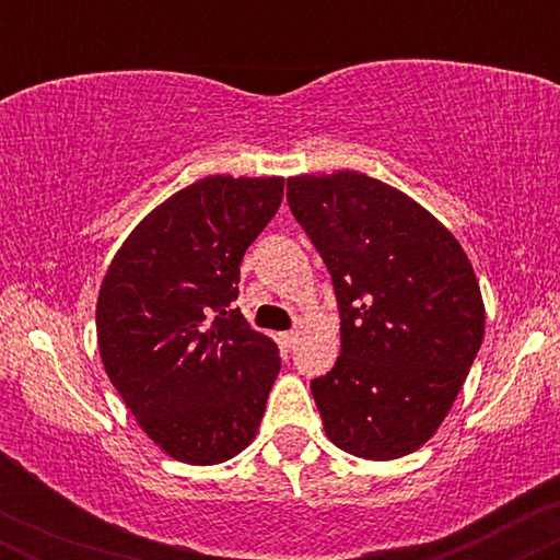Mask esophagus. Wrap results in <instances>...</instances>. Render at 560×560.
I'll use <instances>...</instances> for the list:
<instances>
[{
  "label": "esophagus",
  "mask_w": 560,
  "mask_h": 560,
  "mask_svg": "<svg viewBox=\"0 0 560 560\" xmlns=\"http://www.w3.org/2000/svg\"><path fill=\"white\" fill-rule=\"evenodd\" d=\"M279 345L284 347V350H292V347L298 345V331H284V334H279Z\"/></svg>",
  "instance_id": "34e87169"
}]
</instances>
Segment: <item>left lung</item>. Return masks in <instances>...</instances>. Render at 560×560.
Returning a JSON list of instances; mask_svg holds the SVG:
<instances>
[{"label":"left lung","mask_w":560,"mask_h":560,"mask_svg":"<svg viewBox=\"0 0 560 560\" xmlns=\"http://www.w3.org/2000/svg\"><path fill=\"white\" fill-rule=\"evenodd\" d=\"M287 199L342 318V355L311 384L326 436L358 458H402L445 421L485 339L471 262L429 210L365 173L292 176Z\"/></svg>","instance_id":"1"}]
</instances>
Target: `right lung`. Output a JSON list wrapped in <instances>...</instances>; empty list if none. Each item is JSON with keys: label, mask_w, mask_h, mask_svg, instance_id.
Wrapping results in <instances>:
<instances>
[{"label": "right lung", "mask_w": 560, "mask_h": 560, "mask_svg": "<svg viewBox=\"0 0 560 560\" xmlns=\"http://www.w3.org/2000/svg\"><path fill=\"white\" fill-rule=\"evenodd\" d=\"M284 197V178L205 176L120 244L96 300L113 387L171 458L213 466L258 432L279 347L231 302L240 262Z\"/></svg>", "instance_id": "add662e5"}]
</instances>
